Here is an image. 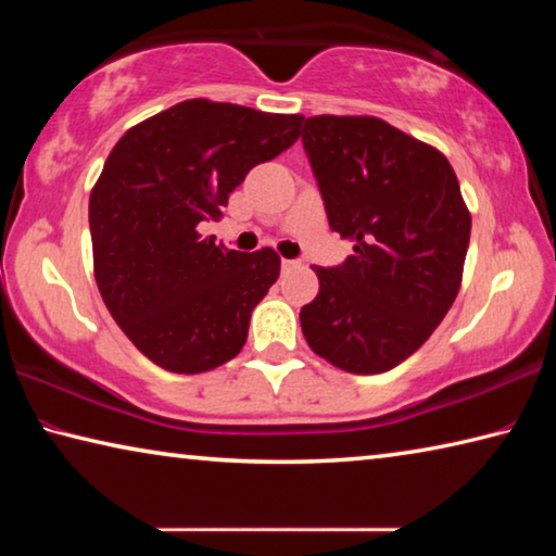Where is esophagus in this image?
Returning <instances> with one entry per match:
<instances>
[{
    "label": "esophagus",
    "mask_w": 556,
    "mask_h": 556,
    "mask_svg": "<svg viewBox=\"0 0 556 556\" xmlns=\"http://www.w3.org/2000/svg\"><path fill=\"white\" fill-rule=\"evenodd\" d=\"M299 265V262L296 260H281V269H285V271H289V269H294Z\"/></svg>",
    "instance_id": "34e87169"
}]
</instances>
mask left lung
Returning <instances> with one entry per match:
<instances>
[{
    "instance_id": "1",
    "label": "left lung",
    "mask_w": 556,
    "mask_h": 556,
    "mask_svg": "<svg viewBox=\"0 0 556 556\" xmlns=\"http://www.w3.org/2000/svg\"><path fill=\"white\" fill-rule=\"evenodd\" d=\"M304 152L331 230L353 255L314 267L301 308L312 351L336 368L378 375L444 321L464 275L470 215L446 156L378 117H308Z\"/></svg>"
}]
</instances>
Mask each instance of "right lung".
<instances>
[{
	"label": "right lung",
	"mask_w": 556,
	"mask_h": 556,
	"mask_svg": "<svg viewBox=\"0 0 556 556\" xmlns=\"http://www.w3.org/2000/svg\"><path fill=\"white\" fill-rule=\"evenodd\" d=\"M304 117L186 100L125 131L90 193L96 279L112 318L159 368L195 375L242 351L279 277L275 250L201 235L252 166L296 142Z\"/></svg>",
	"instance_id": "add662e5"
}]
</instances>
